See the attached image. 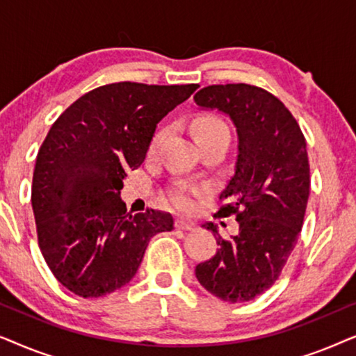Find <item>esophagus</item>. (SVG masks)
<instances>
[{
  "label": "esophagus",
  "instance_id": "34e87169",
  "mask_svg": "<svg viewBox=\"0 0 356 356\" xmlns=\"http://www.w3.org/2000/svg\"><path fill=\"white\" fill-rule=\"evenodd\" d=\"M175 227H177L178 230H184V232L194 230V223L183 220V218H177V220H175Z\"/></svg>",
  "mask_w": 356,
  "mask_h": 356
}]
</instances>
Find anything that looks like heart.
Wrapping results in <instances>:
<instances>
[{"label": "heart", "mask_w": 356, "mask_h": 356, "mask_svg": "<svg viewBox=\"0 0 356 356\" xmlns=\"http://www.w3.org/2000/svg\"><path fill=\"white\" fill-rule=\"evenodd\" d=\"M193 133H194V139H196V143H201V140L209 139V138L230 139V131H228L227 124L223 123L222 120L216 118V116H209V115L201 116V118L194 121ZM165 134H167V131L165 129H160L154 134V138L150 140V145H149V154H154L155 150L160 147V144H162V140L165 139ZM168 196H170V201H172L178 209H183V211L193 206V191L186 186H181V184H178V186L170 189Z\"/></svg>", "instance_id": "1"}]
</instances>
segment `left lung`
<instances>
[{"label": "left lung", "mask_w": 356, "mask_h": 356, "mask_svg": "<svg viewBox=\"0 0 356 356\" xmlns=\"http://www.w3.org/2000/svg\"><path fill=\"white\" fill-rule=\"evenodd\" d=\"M197 106L230 116L238 134L233 175L220 194L218 216H235L240 230L217 235L213 257L196 266V277L217 298L243 303L279 279L303 227L309 196V162L298 123L282 102L250 84L207 86Z\"/></svg>", "instance_id": "left-lung-1"}]
</instances>
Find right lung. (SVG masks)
Returning a JSON list of instances; mask_svg holds the SVG:
<instances>
[{
    "label": "right lung",
    "instance_id": "1",
    "mask_svg": "<svg viewBox=\"0 0 356 356\" xmlns=\"http://www.w3.org/2000/svg\"><path fill=\"white\" fill-rule=\"evenodd\" d=\"M197 84L115 82L63 111L37 154L32 209L38 246L63 286L82 298L108 295L138 272L150 238L173 217L131 216L121 201L126 170L138 168L157 123Z\"/></svg>",
    "mask_w": 356,
    "mask_h": 356
}]
</instances>
